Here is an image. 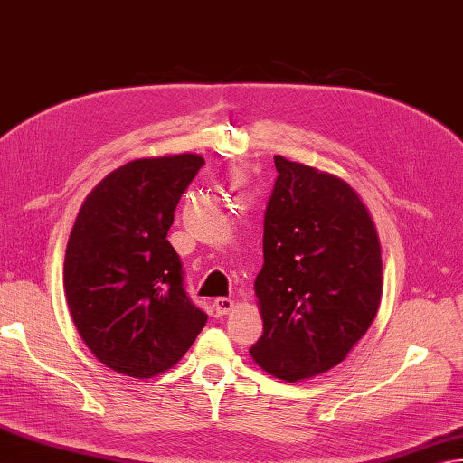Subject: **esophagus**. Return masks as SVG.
<instances>
[{
  "label": "esophagus",
  "mask_w": 463,
  "mask_h": 463,
  "mask_svg": "<svg viewBox=\"0 0 463 463\" xmlns=\"http://www.w3.org/2000/svg\"><path fill=\"white\" fill-rule=\"evenodd\" d=\"M232 307H233V301L230 298H215L213 299V309H215V314H218V316L230 314Z\"/></svg>",
  "instance_id": "obj_1"
}]
</instances>
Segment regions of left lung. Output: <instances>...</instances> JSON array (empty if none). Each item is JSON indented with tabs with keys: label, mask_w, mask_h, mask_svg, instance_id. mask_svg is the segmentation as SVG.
<instances>
[{
	"label": "left lung",
	"mask_w": 463,
	"mask_h": 463,
	"mask_svg": "<svg viewBox=\"0 0 463 463\" xmlns=\"http://www.w3.org/2000/svg\"><path fill=\"white\" fill-rule=\"evenodd\" d=\"M256 279L263 334L250 354L286 382L332 370L380 307L382 253L365 205L342 179L276 156Z\"/></svg>",
	"instance_id": "obj_1"
}]
</instances>
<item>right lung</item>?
I'll return each mask as SVG.
<instances>
[{"mask_svg":"<svg viewBox=\"0 0 463 463\" xmlns=\"http://www.w3.org/2000/svg\"><path fill=\"white\" fill-rule=\"evenodd\" d=\"M203 164L195 154L136 159L103 177L78 213L63 261L65 299L81 339L113 372L169 370L207 322L165 240Z\"/></svg>","mask_w":463,"mask_h":463,"instance_id":"obj_1","label":"right lung"}]
</instances>
